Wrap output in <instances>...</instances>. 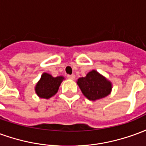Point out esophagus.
I'll list each match as a JSON object with an SVG mask.
<instances>
[{
  "instance_id": "obj_1",
  "label": "esophagus",
  "mask_w": 146,
  "mask_h": 146,
  "mask_svg": "<svg viewBox=\"0 0 146 146\" xmlns=\"http://www.w3.org/2000/svg\"><path fill=\"white\" fill-rule=\"evenodd\" d=\"M67 78L70 80H74L75 79V75H68Z\"/></svg>"
}]
</instances>
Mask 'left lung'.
I'll return each mask as SVG.
<instances>
[{
	"mask_svg": "<svg viewBox=\"0 0 146 146\" xmlns=\"http://www.w3.org/2000/svg\"><path fill=\"white\" fill-rule=\"evenodd\" d=\"M76 83L83 95L91 101L105 98L112 91V83L96 70H92L85 77L79 78Z\"/></svg>",
	"mask_w": 146,
	"mask_h": 146,
	"instance_id": "left-lung-1",
	"label": "left lung"
}]
</instances>
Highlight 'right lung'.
I'll return each instance as SVG.
<instances>
[{"mask_svg":"<svg viewBox=\"0 0 146 146\" xmlns=\"http://www.w3.org/2000/svg\"><path fill=\"white\" fill-rule=\"evenodd\" d=\"M63 76L53 77L51 74L44 73L35 87V92L40 98L48 99L58 92Z\"/></svg>","mask_w":146,"mask_h":146,"instance_id":"1","label":"right lung"}]
</instances>
